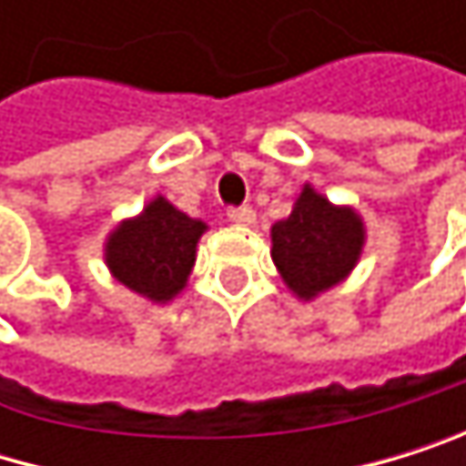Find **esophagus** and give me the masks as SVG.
Masks as SVG:
<instances>
[{"label": "esophagus", "instance_id": "1", "mask_svg": "<svg viewBox=\"0 0 466 466\" xmlns=\"http://www.w3.org/2000/svg\"><path fill=\"white\" fill-rule=\"evenodd\" d=\"M226 215L231 223H238V226H251L257 220V212L251 207H228Z\"/></svg>", "mask_w": 466, "mask_h": 466}]
</instances>
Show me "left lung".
Listing matches in <instances>:
<instances>
[{
	"mask_svg": "<svg viewBox=\"0 0 466 466\" xmlns=\"http://www.w3.org/2000/svg\"><path fill=\"white\" fill-rule=\"evenodd\" d=\"M271 257L288 288L313 299L341 282L360 257L363 223L352 209L332 207L304 187L293 212L271 228Z\"/></svg>",
	"mask_w": 466,
	"mask_h": 466,
	"instance_id": "left-lung-1",
	"label": "left lung"
}]
</instances>
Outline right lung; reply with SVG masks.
Returning a JSON list of instances; mask_svg holds the SVG:
<instances>
[{"mask_svg":"<svg viewBox=\"0 0 466 466\" xmlns=\"http://www.w3.org/2000/svg\"><path fill=\"white\" fill-rule=\"evenodd\" d=\"M204 228L201 220L156 198L139 218L116 226L106 246V262L125 288L153 301H170L192 271L195 243Z\"/></svg>","mask_w":466,"mask_h":466,"instance_id":"add662e5","label":"right lung"}]
</instances>
